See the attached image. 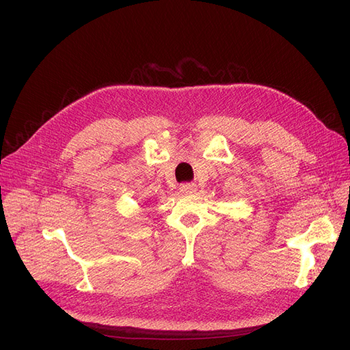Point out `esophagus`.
<instances>
[{"label": "esophagus", "instance_id": "esophagus-1", "mask_svg": "<svg viewBox=\"0 0 350 350\" xmlns=\"http://www.w3.org/2000/svg\"><path fill=\"white\" fill-rule=\"evenodd\" d=\"M180 191L187 193V194H193V193L197 191V185H194V183H185V185L180 186Z\"/></svg>", "mask_w": 350, "mask_h": 350}]
</instances>
